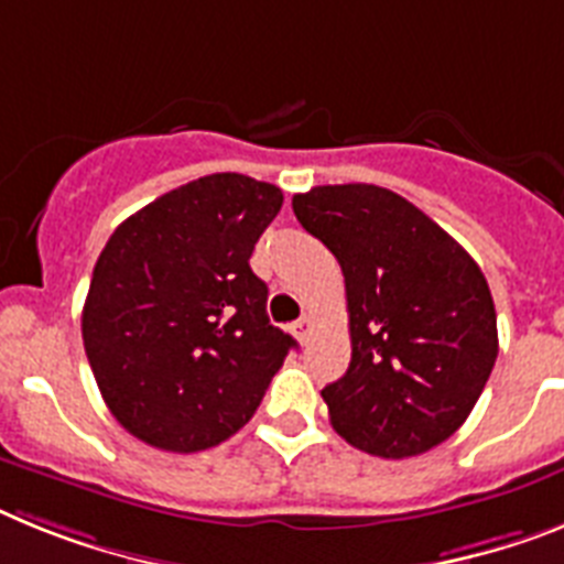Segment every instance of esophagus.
Wrapping results in <instances>:
<instances>
[{"label":"esophagus","instance_id":"34e87169","mask_svg":"<svg viewBox=\"0 0 564 564\" xmlns=\"http://www.w3.org/2000/svg\"><path fill=\"white\" fill-rule=\"evenodd\" d=\"M293 334H296V339H300L302 345H307V339H311V334H314V316L305 314L302 319L293 322Z\"/></svg>","mask_w":564,"mask_h":564}]
</instances>
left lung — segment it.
Here are the masks:
<instances>
[{"label": "left lung", "mask_w": 564, "mask_h": 564, "mask_svg": "<svg viewBox=\"0 0 564 564\" xmlns=\"http://www.w3.org/2000/svg\"><path fill=\"white\" fill-rule=\"evenodd\" d=\"M293 214L345 276L350 365L322 391L330 425L402 459L454 436L499 354L488 279L416 205L379 185H319Z\"/></svg>", "instance_id": "1"}]
</instances>
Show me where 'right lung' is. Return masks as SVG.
<instances>
[{
    "label": "right lung",
    "instance_id": "right-lung-1",
    "mask_svg": "<svg viewBox=\"0 0 564 564\" xmlns=\"http://www.w3.org/2000/svg\"><path fill=\"white\" fill-rule=\"evenodd\" d=\"M282 191L210 173L128 216L96 259L82 339L105 405L137 440L194 454L257 413L296 339L268 322L253 245Z\"/></svg>",
    "mask_w": 564,
    "mask_h": 564
}]
</instances>
